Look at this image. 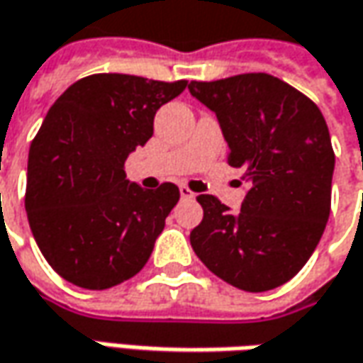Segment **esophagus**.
I'll return each mask as SVG.
<instances>
[{
    "instance_id": "1",
    "label": "esophagus",
    "mask_w": 363,
    "mask_h": 363,
    "mask_svg": "<svg viewBox=\"0 0 363 363\" xmlns=\"http://www.w3.org/2000/svg\"><path fill=\"white\" fill-rule=\"evenodd\" d=\"M179 191H181L182 199H194V193L189 189V186H186V184H181V189H179Z\"/></svg>"
}]
</instances>
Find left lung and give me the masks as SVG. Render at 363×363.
Wrapping results in <instances>:
<instances>
[{"mask_svg": "<svg viewBox=\"0 0 363 363\" xmlns=\"http://www.w3.org/2000/svg\"><path fill=\"white\" fill-rule=\"evenodd\" d=\"M219 118L227 162L249 184L241 211L199 194L203 220L191 245L208 271L259 294L295 277L315 251L331 208L335 155L315 102L271 74L191 82Z\"/></svg>", "mask_w": 363, "mask_h": 363, "instance_id": "obj_1", "label": "left lung"}]
</instances>
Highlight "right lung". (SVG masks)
<instances>
[{"mask_svg":"<svg viewBox=\"0 0 363 363\" xmlns=\"http://www.w3.org/2000/svg\"><path fill=\"white\" fill-rule=\"evenodd\" d=\"M186 80L92 74L48 110L30 146L26 211L33 239L60 277L110 289L146 265L179 186L146 191L124 162L152 136L155 114Z\"/></svg>","mask_w":363,"mask_h":363,"instance_id":"1","label":"right lung"}]
</instances>
